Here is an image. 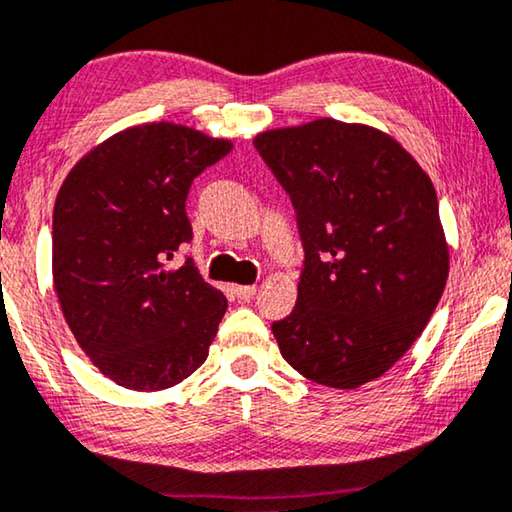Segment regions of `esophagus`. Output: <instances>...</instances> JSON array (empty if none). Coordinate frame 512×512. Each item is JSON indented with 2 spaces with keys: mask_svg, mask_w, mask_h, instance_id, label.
Wrapping results in <instances>:
<instances>
[{
  "mask_svg": "<svg viewBox=\"0 0 512 512\" xmlns=\"http://www.w3.org/2000/svg\"><path fill=\"white\" fill-rule=\"evenodd\" d=\"M234 294L239 296L241 301H250V299H255L257 287L255 285H239V287H234Z\"/></svg>",
  "mask_w": 512,
  "mask_h": 512,
  "instance_id": "34e87169",
  "label": "esophagus"
}]
</instances>
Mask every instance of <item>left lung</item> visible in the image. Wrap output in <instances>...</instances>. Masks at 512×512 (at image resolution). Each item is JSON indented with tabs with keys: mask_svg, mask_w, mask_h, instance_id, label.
Returning a JSON list of instances; mask_svg holds the SVG:
<instances>
[{
	"mask_svg": "<svg viewBox=\"0 0 512 512\" xmlns=\"http://www.w3.org/2000/svg\"><path fill=\"white\" fill-rule=\"evenodd\" d=\"M253 144L292 200L303 246L296 305L271 326L280 354L317 384H368L407 354L444 294L432 181L400 142L363 124L317 119Z\"/></svg>",
	"mask_w": 512,
	"mask_h": 512,
	"instance_id": "obj_1",
	"label": "left lung"
}]
</instances>
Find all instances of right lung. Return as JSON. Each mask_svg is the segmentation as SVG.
Returning a JSON list of instances; mask_svg holds the SVG:
<instances>
[{
  "label": "right lung",
  "instance_id": "add662e5",
  "mask_svg": "<svg viewBox=\"0 0 512 512\" xmlns=\"http://www.w3.org/2000/svg\"><path fill=\"white\" fill-rule=\"evenodd\" d=\"M232 151L179 124L126 128L61 183L52 213V278L66 324L105 377L163 391L200 368L227 310L186 257V197L195 177Z\"/></svg>",
  "mask_w": 512,
  "mask_h": 512
}]
</instances>
